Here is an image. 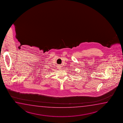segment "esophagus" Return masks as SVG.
<instances>
[{
  "instance_id": "esophagus-1",
  "label": "esophagus",
  "mask_w": 123,
  "mask_h": 123,
  "mask_svg": "<svg viewBox=\"0 0 123 123\" xmlns=\"http://www.w3.org/2000/svg\"><path fill=\"white\" fill-rule=\"evenodd\" d=\"M61 68V67H60V66H59L58 68Z\"/></svg>"
}]
</instances>
